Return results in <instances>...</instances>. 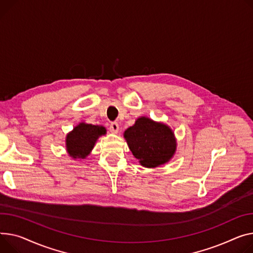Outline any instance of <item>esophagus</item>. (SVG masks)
Returning a JSON list of instances; mask_svg holds the SVG:
<instances>
[{"label":"esophagus","instance_id":"obj_1","mask_svg":"<svg viewBox=\"0 0 253 253\" xmlns=\"http://www.w3.org/2000/svg\"><path fill=\"white\" fill-rule=\"evenodd\" d=\"M110 131L113 133H118L119 132V125H118L117 122H112L110 124Z\"/></svg>","mask_w":253,"mask_h":253}]
</instances>
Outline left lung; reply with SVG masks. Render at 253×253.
Segmentation results:
<instances>
[{
	"mask_svg": "<svg viewBox=\"0 0 253 253\" xmlns=\"http://www.w3.org/2000/svg\"><path fill=\"white\" fill-rule=\"evenodd\" d=\"M127 144L141 166L156 168L169 162L176 151L173 130L164 123L140 117L124 132Z\"/></svg>",
	"mask_w": 253,
	"mask_h": 253,
	"instance_id": "1",
	"label": "left lung"
}]
</instances>
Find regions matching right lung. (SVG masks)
Here are the masks:
<instances>
[{"instance_id": "obj_1", "label": "right lung", "mask_w": 253, "mask_h": 253, "mask_svg": "<svg viewBox=\"0 0 253 253\" xmlns=\"http://www.w3.org/2000/svg\"><path fill=\"white\" fill-rule=\"evenodd\" d=\"M106 132L104 126L79 123L67 134L66 149L74 160L85 159L90 154L98 137L105 135Z\"/></svg>"}]
</instances>
